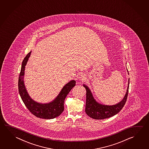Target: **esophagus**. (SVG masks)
Wrapping results in <instances>:
<instances>
[{"label": "esophagus", "mask_w": 149, "mask_h": 149, "mask_svg": "<svg viewBox=\"0 0 149 149\" xmlns=\"http://www.w3.org/2000/svg\"><path fill=\"white\" fill-rule=\"evenodd\" d=\"M78 78L79 79H81V80H83V81L84 79V76L83 74H79L78 75Z\"/></svg>", "instance_id": "34e87169"}]
</instances>
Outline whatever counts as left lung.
Wrapping results in <instances>:
<instances>
[{
  "label": "left lung",
  "instance_id": "left-lung-1",
  "mask_svg": "<svg viewBox=\"0 0 149 149\" xmlns=\"http://www.w3.org/2000/svg\"><path fill=\"white\" fill-rule=\"evenodd\" d=\"M129 79L128 82V88L125 97L122 101L117 104L112 106H107L99 104L94 99L91 91L87 86L83 85L86 90V102L85 112L89 117L95 119L101 120L111 117L117 114L123 109L125 104L128 97L129 92Z\"/></svg>",
  "mask_w": 149,
  "mask_h": 149
}]
</instances>
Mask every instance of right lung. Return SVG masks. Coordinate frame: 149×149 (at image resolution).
<instances>
[{
  "mask_svg": "<svg viewBox=\"0 0 149 149\" xmlns=\"http://www.w3.org/2000/svg\"><path fill=\"white\" fill-rule=\"evenodd\" d=\"M28 53L24 58L22 63L21 71L19 74L18 80V89L19 94L24 104L33 115L39 118L45 119H51L57 117L64 111V102L66 97L71 89L75 85V81H71L63 87L60 93L53 102L49 104H41L34 102L30 97L24 85V76L25 66L31 54Z\"/></svg>",
  "mask_w": 149,
  "mask_h": 149,
  "instance_id": "1",
  "label": "right lung"
}]
</instances>
